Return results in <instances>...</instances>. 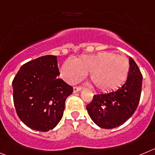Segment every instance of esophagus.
Listing matches in <instances>:
<instances>
[{
	"mask_svg": "<svg viewBox=\"0 0 155 155\" xmlns=\"http://www.w3.org/2000/svg\"><path fill=\"white\" fill-rule=\"evenodd\" d=\"M82 89V88L81 87V86H74V87H73V92H74V93H76V92H79V91H80Z\"/></svg>",
	"mask_w": 155,
	"mask_h": 155,
	"instance_id": "esophagus-1",
	"label": "esophagus"
}]
</instances>
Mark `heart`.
Returning <instances> with one entry per match:
<instances>
[{"instance_id":"obj_1","label":"heart","mask_w":155,"mask_h":155,"mask_svg":"<svg viewBox=\"0 0 155 155\" xmlns=\"http://www.w3.org/2000/svg\"><path fill=\"white\" fill-rule=\"evenodd\" d=\"M130 64L126 57L111 52L86 55L74 61L67 60L60 69L66 82L74 84L90 73L94 86L101 91H112L124 84L128 78Z\"/></svg>"}]
</instances>
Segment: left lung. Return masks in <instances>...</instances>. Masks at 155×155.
Segmentation results:
<instances>
[{
  "label": "left lung",
  "mask_w": 155,
  "mask_h": 155,
  "mask_svg": "<svg viewBox=\"0 0 155 155\" xmlns=\"http://www.w3.org/2000/svg\"><path fill=\"white\" fill-rule=\"evenodd\" d=\"M126 82L115 92L94 95L86 105L89 116L102 128H116L125 123L134 114L139 103L142 86V74L132 58Z\"/></svg>",
  "instance_id": "8db88e82"
}]
</instances>
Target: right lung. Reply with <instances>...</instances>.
Here are the masks:
<instances>
[{
    "mask_svg": "<svg viewBox=\"0 0 155 155\" xmlns=\"http://www.w3.org/2000/svg\"><path fill=\"white\" fill-rule=\"evenodd\" d=\"M59 75L57 58L53 55L27 62L16 74L12 82L14 107L29 128L48 131L61 120L66 99L73 88Z\"/></svg>",
    "mask_w": 155,
    "mask_h": 155,
    "instance_id": "add662e5",
    "label": "right lung"
}]
</instances>
